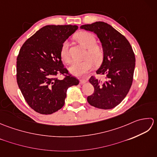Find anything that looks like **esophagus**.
I'll use <instances>...</instances> for the list:
<instances>
[{"mask_svg": "<svg viewBox=\"0 0 157 157\" xmlns=\"http://www.w3.org/2000/svg\"><path fill=\"white\" fill-rule=\"evenodd\" d=\"M86 82H87V79H81L80 80H79V84H85Z\"/></svg>", "mask_w": 157, "mask_h": 157, "instance_id": "obj_1", "label": "esophagus"}]
</instances>
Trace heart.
Wrapping results in <instances>:
<instances>
[{
    "instance_id": "heart-1",
    "label": "heart",
    "mask_w": 157,
    "mask_h": 157,
    "mask_svg": "<svg viewBox=\"0 0 157 157\" xmlns=\"http://www.w3.org/2000/svg\"><path fill=\"white\" fill-rule=\"evenodd\" d=\"M75 38L85 48H88L86 58L84 61H75L69 67V71L73 75L82 76L87 73L94 67V61L96 64L101 63L104 59V50L98 45H96L95 36L88 32H79ZM61 56L65 63L70 62L69 55V44L67 41L63 43L61 48Z\"/></svg>"
}]
</instances>
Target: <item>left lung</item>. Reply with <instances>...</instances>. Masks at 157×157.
Wrapping results in <instances>:
<instances>
[{"instance_id":"left-lung-1","label":"left lung","mask_w":157,"mask_h":157,"mask_svg":"<svg viewBox=\"0 0 157 157\" xmlns=\"http://www.w3.org/2000/svg\"><path fill=\"white\" fill-rule=\"evenodd\" d=\"M81 29L93 32L101 41L105 56L96 73L105 76V80L92 76L89 79L94 93L88 96L90 105L102 109L115 107L125 98L131 88L135 69V55L124 36L111 25L102 21L83 25Z\"/></svg>"}]
</instances>
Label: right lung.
I'll list each match as a JSON object with an SVG mask.
<instances>
[{
    "label": "right lung",
    "mask_w": 157,
    "mask_h": 157,
    "mask_svg": "<svg viewBox=\"0 0 157 157\" xmlns=\"http://www.w3.org/2000/svg\"><path fill=\"white\" fill-rule=\"evenodd\" d=\"M77 25H49L26 40L17 58V82L28 105L36 112L49 115L65 104L67 90L79 80L64 67L61 56L63 43ZM58 74L65 75L59 80Z\"/></svg>",
    "instance_id": "obj_1"
}]
</instances>
